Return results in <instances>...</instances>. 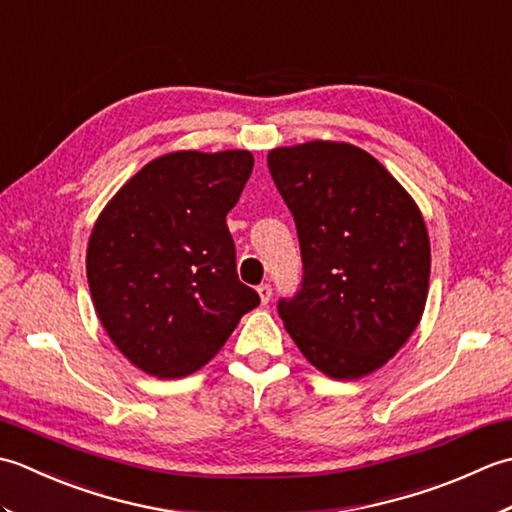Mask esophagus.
<instances>
[{"instance_id":"1","label":"esophagus","mask_w":512,"mask_h":512,"mask_svg":"<svg viewBox=\"0 0 512 512\" xmlns=\"http://www.w3.org/2000/svg\"><path fill=\"white\" fill-rule=\"evenodd\" d=\"M257 292H259V299H262L264 306H266V303L270 301V297H273V288H270V284H262V286H257Z\"/></svg>"}]
</instances>
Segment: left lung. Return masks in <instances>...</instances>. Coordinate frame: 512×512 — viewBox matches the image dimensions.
<instances>
[{
  "instance_id": "8db88e82",
  "label": "left lung",
  "mask_w": 512,
  "mask_h": 512,
  "mask_svg": "<svg viewBox=\"0 0 512 512\" xmlns=\"http://www.w3.org/2000/svg\"><path fill=\"white\" fill-rule=\"evenodd\" d=\"M295 217L303 277L279 317L301 354L339 380L383 367L418 328L431 248L411 195L347 143L312 140L268 154Z\"/></svg>"
}]
</instances>
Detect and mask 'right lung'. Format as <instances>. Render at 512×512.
I'll return each instance as SVG.
<instances>
[{
	"instance_id": "1",
	"label": "right lung",
	"mask_w": 512,
	"mask_h": 512,
	"mask_svg": "<svg viewBox=\"0 0 512 512\" xmlns=\"http://www.w3.org/2000/svg\"><path fill=\"white\" fill-rule=\"evenodd\" d=\"M253 165L242 149L173 151L140 169L96 220L85 264L94 308L143 372L193 374L259 306L237 277L226 226Z\"/></svg>"
}]
</instances>
